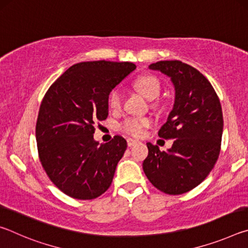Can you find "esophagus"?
I'll return each mask as SVG.
<instances>
[{"mask_svg": "<svg viewBox=\"0 0 248 248\" xmlns=\"http://www.w3.org/2000/svg\"><path fill=\"white\" fill-rule=\"evenodd\" d=\"M138 142H139V141H137V140H134V139H131V138H129V139H127V143H128L129 148H131V146H133L134 144H137Z\"/></svg>", "mask_w": 248, "mask_h": 248, "instance_id": "esophagus-1", "label": "esophagus"}]
</instances>
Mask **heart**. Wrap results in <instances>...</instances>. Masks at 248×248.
Here are the masks:
<instances>
[{"label":"heart","mask_w":248,"mask_h":248,"mask_svg":"<svg viewBox=\"0 0 248 248\" xmlns=\"http://www.w3.org/2000/svg\"><path fill=\"white\" fill-rule=\"evenodd\" d=\"M133 86L145 98L150 100L158 97L162 89L159 79L151 74L141 75V77H139L134 81ZM108 103L109 107L114 109V110H118L121 107L123 96H121L119 90H115L111 92L110 95H109ZM151 124H152V120L150 118H129L123 124V130L133 137H141L144 133L145 128H148Z\"/></svg>","instance_id":"obj_1"}]
</instances>
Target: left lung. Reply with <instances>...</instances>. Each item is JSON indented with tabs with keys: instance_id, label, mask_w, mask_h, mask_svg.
I'll return each instance as SVG.
<instances>
[{
	"instance_id": "1",
	"label": "left lung",
	"mask_w": 248,
	"mask_h": 248,
	"mask_svg": "<svg viewBox=\"0 0 248 248\" xmlns=\"http://www.w3.org/2000/svg\"><path fill=\"white\" fill-rule=\"evenodd\" d=\"M149 69L167 75L175 87L174 107L158 131L161 138L175 140L167 151L148 142L143 170L158 190L182 195L202 183L219 157L223 132L220 99L205 77L182 61H158Z\"/></svg>"
}]
</instances>
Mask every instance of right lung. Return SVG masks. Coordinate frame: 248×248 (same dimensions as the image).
<instances>
[{"label":"right lung","mask_w":248,"mask_h":248,"mask_svg":"<svg viewBox=\"0 0 248 248\" xmlns=\"http://www.w3.org/2000/svg\"><path fill=\"white\" fill-rule=\"evenodd\" d=\"M131 62H79L46 93L36 124L39 158L51 182L75 199H95L111 185L127 141L94 140L97 121L108 116V98L136 69Z\"/></svg>","instance_id":"obj_1"}]
</instances>
